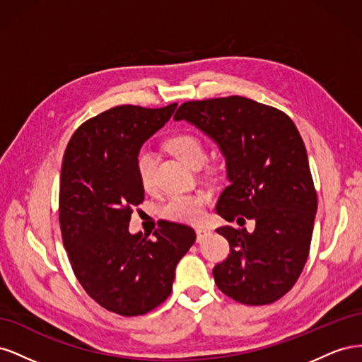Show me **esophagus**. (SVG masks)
<instances>
[{
    "label": "esophagus",
    "instance_id": "34e87169",
    "mask_svg": "<svg viewBox=\"0 0 362 362\" xmlns=\"http://www.w3.org/2000/svg\"><path fill=\"white\" fill-rule=\"evenodd\" d=\"M210 229H206V228H198L196 229V240H198V242H202V240L206 237V235H210Z\"/></svg>",
    "mask_w": 362,
    "mask_h": 362
}]
</instances>
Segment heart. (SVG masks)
Returning a JSON list of instances; mask_svg holds the SVG:
<instances>
[{
	"label": "heart",
	"mask_w": 362,
	"mask_h": 362,
	"mask_svg": "<svg viewBox=\"0 0 362 362\" xmlns=\"http://www.w3.org/2000/svg\"><path fill=\"white\" fill-rule=\"evenodd\" d=\"M168 148L189 168L202 166L206 160V148L204 141L192 133H180L169 139ZM136 172L140 184L151 189L154 184L156 156L149 148L139 149L136 156ZM208 198L205 194H172L163 205V214L170 221L194 223L199 222Z\"/></svg>",
	"instance_id": "b5f03b06"
}]
</instances>
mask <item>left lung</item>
Masks as SVG:
<instances>
[{
  "instance_id": "8db88e82",
  "label": "left lung",
  "mask_w": 362,
  "mask_h": 362,
  "mask_svg": "<svg viewBox=\"0 0 362 362\" xmlns=\"http://www.w3.org/2000/svg\"><path fill=\"white\" fill-rule=\"evenodd\" d=\"M175 120L213 139L226 161L229 184L216 211L231 254L213 269L217 288L245 305H267L288 293L310 254L317 193L303 140L275 107L243 96L189 101ZM256 221L254 233L243 225Z\"/></svg>"
}]
</instances>
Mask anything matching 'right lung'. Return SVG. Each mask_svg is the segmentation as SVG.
<instances>
[{
    "label": "right lung",
    "instance_id": "obj_1",
    "mask_svg": "<svg viewBox=\"0 0 362 362\" xmlns=\"http://www.w3.org/2000/svg\"><path fill=\"white\" fill-rule=\"evenodd\" d=\"M161 108L117 105L78 127L62 163L59 221L72 270L103 308L141 315L169 298L175 267L196 240L193 228L160 221L154 238L128 231L145 190L136 156L168 122Z\"/></svg>",
    "mask_w": 362,
    "mask_h": 362
}]
</instances>
